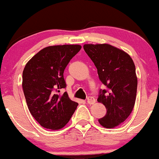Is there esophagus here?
I'll list each match as a JSON object with an SVG mask.
<instances>
[{"mask_svg": "<svg viewBox=\"0 0 159 159\" xmlns=\"http://www.w3.org/2000/svg\"><path fill=\"white\" fill-rule=\"evenodd\" d=\"M87 102H88V104L93 105L96 102V99H95L94 97L89 96V97H88V99H87Z\"/></svg>", "mask_w": 159, "mask_h": 159, "instance_id": "obj_1", "label": "esophagus"}]
</instances>
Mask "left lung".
<instances>
[{
    "instance_id": "8db88e82",
    "label": "left lung",
    "mask_w": 159,
    "mask_h": 159,
    "mask_svg": "<svg viewBox=\"0 0 159 159\" xmlns=\"http://www.w3.org/2000/svg\"><path fill=\"white\" fill-rule=\"evenodd\" d=\"M83 48L108 89L100 90L97 99L106 108L99 122L105 128H115L129 117L135 106L138 80L134 62L128 53L110 44H84Z\"/></svg>"
}]
</instances>
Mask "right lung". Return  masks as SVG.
Listing matches in <instances>:
<instances>
[{
    "instance_id": "right-lung-1",
    "label": "right lung",
    "mask_w": 159,
    "mask_h": 159,
    "mask_svg": "<svg viewBox=\"0 0 159 159\" xmlns=\"http://www.w3.org/2000/svg\"><path fill=\"white\" fill-rule=\"evenodd\" d=\"M77 44L50 46L35 54L23 71L22 86L31 115L41 126L51 130L64 127L77 107L69 98L63 72L81 49Z\"/></svg>"
}]
</instances>
